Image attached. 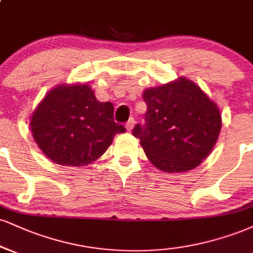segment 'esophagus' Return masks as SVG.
Masks as SVG:
<instances>
[{"instance_id":"obj_1","label":"esophagus","mask_w":253,"mask_h":253,"mask_svg":"<svg viewBox=\"0 0 253 253\" xmlns=\"http://www.w3.org/2000/svg\"><path fill=\"white\" fill-rule=\"evenodd\" d=\"M134 125H135L134 118H130L129 120L127 121V124H126V129H127V130H132L133 127H134Z\"/></svg>"}]
</instances>
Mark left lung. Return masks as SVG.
I'll return each mask as SVG.
<instances>
[{
	"label": "left lung",
	"mask_w": 253,
	"mask_h": 253,
	"mask_svg": "<svg viewBox=\"0 0 253 253\" xmlns=\"http://www.w3.org/2000/svg\"><path fill=\"white\" fill-rule=\"evenodd\" d=\"M142 97L147 105L146 123L136 125L133 135L140 139L148 160L167 173H184L199 166L220 133L217 103L184 77L146 88Z\"/></svg>",
	"instance_id": "8db88e82"
}]
</instances>
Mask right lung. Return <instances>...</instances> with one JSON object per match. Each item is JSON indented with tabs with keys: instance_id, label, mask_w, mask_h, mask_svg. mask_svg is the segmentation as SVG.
I'll list each match as a JSON object with an SVG mask.
<instances>
[{
	"instance_id": "1",
	"label": "right lung",
	"mask_w": 253,
	"mask_h": 253,
	"mask_svg": "<svg viewBox=\"0 0 253 253\" xmlns=\"http://www.w3.org/2000/svg\"><path fill=\"white\" fill-rule=\"evenodd\" d=\"M114 106L100 102L88 84H57L45 94L30 117V129L39 148L53 163L86 166L99 159L115 134Z\"/></svg>"
}]
</instances>
